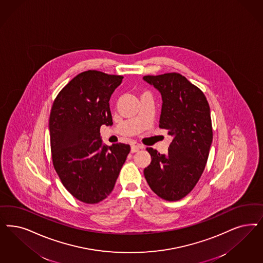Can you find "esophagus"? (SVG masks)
<instances>
[{"instance_id": "1", "label": "esophagus", "mask_w": 263, "mask_h": 263, "mask_svg": "<svg viewBox=\"0 0 263 263\" xmlns=\"http://www.w3.org/2000/svg\"><path fill=\"white\" fill-rule=\"evenodd\" d=\"M141 148H144V146H143V145H131V153H132V154L137 153V152H138L139 149H141Z\"/></svg>"}]
</instances>
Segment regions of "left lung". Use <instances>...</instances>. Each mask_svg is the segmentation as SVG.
I'll use <instances>...</instances> for the list:
<instances>
[{
	"mask_svg": "<svg viewBox=\"0 0 263 263\" xmlns=\"http://www.w3.org/2000/svg\"><path fill=\"white\" fill-rule=\"evenodd\" d=\"M143 80L159 91V127L173 138L167 154L147 148L152 162L144 175L159 197L178 201L196 185L208 160L213 141L208 101L198 87L177 72L145 76Z\"/></svg>",
	"mask_w": 263,
	"mask_h": 263,
	"instance_id": "8db88e82",
	"label": "left lung"
}]
</instances>
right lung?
<instances>
[{"instance_id": "1", "label": "right lung", "mask_w": 263, "mask_h": 263, "mask_svg": "<svg viewBox=\"0 0 263 263\" xmlns=\"http://www.w3.org/2000/svg\"><path fill=\"white\" fill-rule=\"evenodd\" d=\"M123 77L81 72L56 97L49 117L52 161L66 190L87 204L112 191L130 153L125 144H103L100 127L112 125L109 99Z\"/></svg>"}]
</instances>
